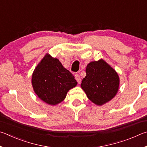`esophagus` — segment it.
<instances>
[{
  "instance_id": "34e87169",
  "label": "esophagus",
  "mask_w": 147,
  "mask_h": 147,
  "mask_svg": "<svg viewBox=\"0 0 147 147\" xmlns=\"http://www.w3.org/2000/svg\"><path fill=\"white\" fill-rule=\"evenodd\" d=\"M75 78L76 79V81H78V83L79 84L81 83V77L79 74H76L75 75Z\"/></svg>"
}]
</instances>
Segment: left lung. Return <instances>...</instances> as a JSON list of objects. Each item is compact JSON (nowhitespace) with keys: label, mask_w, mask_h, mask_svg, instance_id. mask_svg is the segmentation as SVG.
I'll list each match as a JSON object with an SVG mask.
<instances>
[{"label":"left lung","mask_w":147,"mask_h":147,"mask_svg":"<svg viewBox=\"0 0 147 147\" xmlns=\"http://www.w3.org/2000/svg\"><path fill=\"white\" fill-rule=\"evenodd\" d=\"M86 73L81 86L92 102L101 106L114 98L119 86V78L114 68L100 59L90 63Z\"/></svg>","instance_id":"8db88e82"}]
</instances>
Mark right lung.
Returning a JSON list of instances; mask_svg holds the SVG:
<instances>
[{
  "label": "right lung",
  "instance_id": "1",
  "mask_svg": "<svg viewBox=\"0 0 147 147\" xmlns=\"http://www.w3.org/2000/svg\"><path fill=\"white\" fill-rule=\"evenodd\" d=\"M32 83L35 93L42 101L55 105L65 99L67 92L78 82L59 59L47 53L35 68Z\"/></svg>",
  "mask_w": 147,
  "mask_h": 147
}]
</instances>
